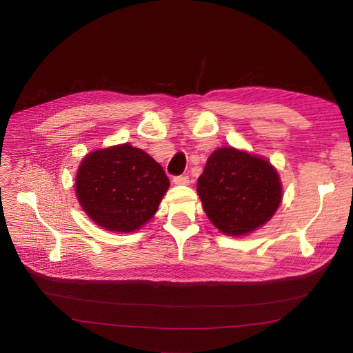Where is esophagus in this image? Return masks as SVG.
<instances>
[{"mask_svg":"<svg viewBox=\"0 0 353 353\" xmlns=\"http://www.w3.org/2000/svg\"><path fill=\"white\" fill-rule=\"evenodd\" d=\"M173 183L174 184H189V176H174Z\"/></svg>","mask_w":353,"mask_h":353,"instance_id":"obj_1","label":"esophagus"}]
</instances>
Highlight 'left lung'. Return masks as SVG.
I'll use <instances>...</instances> for the list:
<instances>
[{"label": "left lung", "mask_w": 353, "mask_h": 353, "mask_svg": "<svg viewBox=\"0 0 353 353\" xmlns=\"http://www.w3.org/2000/svg\"><path fill=\"white\" fill-rule=\"evenodd\" d=\"M197 193L212 223L226 234L240 236L274 214L282 186L268 160L221 147L209 157L197 180Z\"/></svg>", "instance_id": "obj_1"}]
</instances>
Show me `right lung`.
I'll use <instances>...</instances> for the list:
<instances>
[{
	"instance_id": "1",
	"label": "right lung",
	"mask_w": 353,
	"mask_h": 353,
	"mask_svg": "<svg viewBox=\"0 0 353 353\" xmlns=\"http://www.w3.org/2000/svg\"><path fill=\"white\" fill-rule=\"evenodd\" d=\"M163 167L140 148L116 145L88 154L76 192L92 221L111 232H133L157 212L169 189Z\"/></svg>"
}]
</instances>
